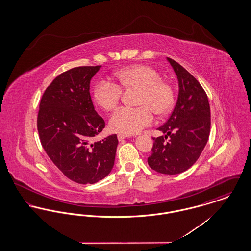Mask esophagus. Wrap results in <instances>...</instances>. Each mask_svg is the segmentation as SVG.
<instances>
[{
    "label": "esophagus",
    "mask_w": 251,
    "mask_h": 251,
    "mask_svg": "<svg viewBox=\"0 0 251 251\" xmlns=\"http://www.w3.org/2000/svg\"><path fill=\"white\" fill-rule=\"evenodd\" d=\"M126 137H127V135H125V134H123V133H118V139H119L120 141L124 140Z\"/></svg>",
    "instance_id": "1"
}]
</instances>
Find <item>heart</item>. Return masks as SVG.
Here are the masks:
<instances>
[{
    "instance_id": "b5f03b06",
    "label": "heart",
    "mask_w": 251,
    "mask_h": 251,
    "mask_svg": "<svg viewBox=\"0 0 251 251\" xmlns=\"http://www.w3.org/2000/svg\"><path fill=\"white\" fill-rule=\"evenodd\" d=\"M114 83L100 80L93 88L96 105L111 112L120 105L122 90H137V107L121 108L112 115L109 125L112 130L125 134H134L150 126L159 117L168 115L176 103L173 85L162 79L160 72L151 66L134 65L113 74Z\"/></svg>"
}]
</instances>
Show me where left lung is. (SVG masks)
Instances as JSON below:
<instances>
[{
	"instance_id": "1",
	"label": "left lung",
	"mask_w": 251,
	"mask_h": 251,
	"mask_svg": "<svg viewBox=\"0 0 251 251\" xmlns=\"http://www.w3.org/2000/svg\"><path fill=\"white\" fill-rule=\"evenodd\" d=\"M167 60L179 81V96L171 116L158 128L167 135L152 137L148 164L158 173L175 175L190 168L201 154L210 134L211 112L201 84L178 62Z\"/></svg>"
}]
</instances>
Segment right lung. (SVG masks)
I'll return each mask as SVG.
<instances>
[{
	"mask_svg": "<svg viewBox=\"0 0 251 251\" xmlns=\"http://www.w3.org/2000/svg\"><path fill=\"white\" fill-rule=\"evenodd\" d=\"M100 67H77L61 73L44 91L37 114V131L47 155L67 178L81 184L107 176L119 144L117 134L93 142L105 127L89 92Z\"/></svg>",
	"mask_w": 251,
	"mask_h": 251,
	"instance_id": "obj_1",
	"label": "right lung"
}]
</instances>
